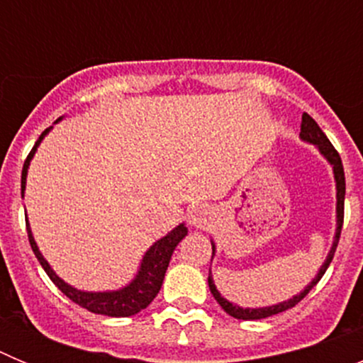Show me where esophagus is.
I'll use <instances>...</instances> for the list:
<instances>
[{"label": "esophagus", "mask_w": 363, "mask_h": 363, "mask_svg": "<svg viewBox=\"0 0 363 363\" xmlns=\"http://www.w3.org/2000/svg\"><path fill=\"white\" fill-rule=\"evenodd\" d=\"M211 211L205 207V205H196V207H191L187 213V221L189 225L196 227V229H203L207 223H209Z\"/></svg>", "instance_id": "esophagus-1"}]
</instances>
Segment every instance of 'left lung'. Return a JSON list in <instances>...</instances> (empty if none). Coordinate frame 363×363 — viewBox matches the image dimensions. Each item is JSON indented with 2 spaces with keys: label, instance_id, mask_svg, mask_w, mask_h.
<instances>
[{
  "label": "left lung",
  "instance_id": "1",
  "mask_svg": "<svg viewBox=\"0 0 363 363\" xmlns=\"http://www.w3.org/2000/svg\"><path fill=\"white\" fill-rule=\"evenodd\" d=\"M300 140L301 142H307L311 143V145H314L316 149L320 150V154H322L323 158L329 162V165L333 167V174H335V182H336V233H335V240H333V245L331 249H329V252H327V258L325 262L322 264V267L318 269V272H316V277L313 278V280L309 281V284L306 285V289L300 291L298 294H294L293 298H289V300L285 301H280V303H277V306H269V307H256V309H251V307H240L236 306V303H233V301H229L227 298H223L220 294V291L216 289V285H214V280H213V274H211L209 271V289L211 293H213L214 300L218 301L221 306V309L225 311L229 316H233V318H238V320H262V318H269V316H272V314H278V313H284V311L291 309V307H294L298 303V301H301L303 298L307 296V293H309L311 289H313L314 285L318 284L320 278L325 274L327 267H329V264L333 262V256H335V251H336V245H338V240H340V230H342V225H344V200H345V174H344V165H342V158H340V154L336 152V149L333 147V143L327 140V136L323 134V130L320 129L318 123L313 120V118L307 114V112H303V116H301V129H300ZM211 245H213V258H214V252H216V245H214V242L211 240ZM213 258H211V262H213Z\"/></svg>",
  "mask_w": 363,
  "mask_h": 363
}]
</instances>
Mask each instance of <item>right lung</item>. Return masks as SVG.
Segmentation results:
<instances>
[{
	"mask_svg": "<svg viewBox=\"0 0 363 363\" xmlns=\"http://www.w3.org/2000/svg\"><path fill=\"white\" fill-rule=\"evenodd\" d=\"M62 121V118H57L54 123ZM52 127L45 129L41 133V136L38 138L36 145L32 147L30 154L27 156L23 163V171H21V198L25 196V185H27V172L28 165H30L34 154H36L38 147L43 142V138L50 133ZM27 218V216H25ZM27 233H28V242H30L32 251L36 255L38 262L41 264V267L45 269V272L49 274L50 280L54 281L57 289L62 291L67 298L82 306L83 309L91 311L94 314H105V316H114V318H125V316H133V314H138L140 311L145 309L150 301L156 298V294L160 293L163 284V278H165L167 267H169V262H171V256L174 252L176 245H178L182 240L187 236V227L185 223H179L176 225L171 233H167L163 238H160L158 242H154L152 245L149 247V251L143 255L142 264H140V269H138L136 277L133 278V281L121 287V289L116 291H82L76 289L72 285H69L67 281H63L62 278L57 277L54 269L50 267V264L41 255L40 247H38L36 240L32 236L30 225H28L27 220Z\"/></svg>",
	"mask_w": 363,
	"mask_h": 363,
	"instance_id": "obj_1",
	"label": "right lung"
}]
</instances>
